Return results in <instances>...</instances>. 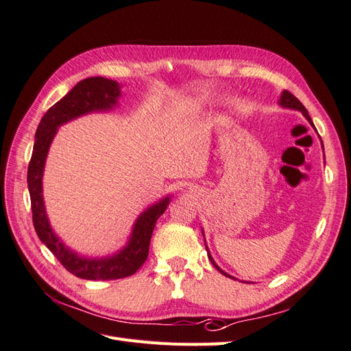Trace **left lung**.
<instances>
[{
	"instance_id": "obj_1",
	"label": "left lung",
	"mask_w": 351,
	"mask_h": 351,
	"mask_svg": "<svg viewBox=\"0 0 351 351\" xmlns=\"http://www.w3.org/2000/svg\"><path fill=\"white\" fill-rule=\"evenodd\" d=\"M278 104L281 105V107H284V108H291V110H297V111H302L303 112V115L306 117V120L311 123V125L315 129V125H313V121H312V119H311V115H309V112H307V110L303 107V104L297 99L294 95L291 93V92H289V90H282V93H281V97H280V101H278ZM324 147V146H322ZM206 252H208V247H206ZM208 258L210 259V262H212V265H214V267L221 272V274H224L226 277H230V278H232L231 275H228L227 272H224L222 271L218 265L214 262V259H212V256L209 254V252H208ZM234 280V278H232Z\"/></svg>"
}]
</instances>
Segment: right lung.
Returning a JSON list of instances; mask_svg holds the SVG:
<instances>
[{
	"label": "right lung",
	"instance_id": "add662e5",
	"mask_svg": "<svg viewBox=\"0 0 351 351\" xmlns=\"http://www.w3.org/2000/svg\"><path fill=\"white\" fill-rule=\"evenodd\" d=\"M119 83L104 77H88L79 82L64 98L60 99L42 117L36 129L34 152L27 168V187L32 204V219L39 240L52 252L60 263L69 272L83 280H120L133 275L145 263L149 254V243L158 218L161 217L169 197H164L154 206L147 208L136 219L132 237L127 246L110 258L88 259L79 256L64 246L52 231L45 212L44 196H42V174L49 145L61 124L77 117L93 112L107 111L115 107L120 97Z\"/></svg>",
	"mask_w": 351,
	"mask_h": 351
}]
</instances>
